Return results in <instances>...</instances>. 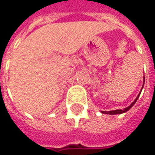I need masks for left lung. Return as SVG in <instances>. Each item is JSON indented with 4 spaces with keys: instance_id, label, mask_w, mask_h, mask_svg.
<instances>
[{
    "instance_id": "obj_1",
    "label": "left lung",
    "mask_w": 155,
    "mask_h": 155,
    "mask_svg": "<svg viewBox=\"0 0 155 155\" xmlns=\"http://www.w3.org/2000/svg\"><path fill=\"white\" fill-rule=\"evenodd\" d=\"M143 84H144V79H143ZM140 94H141V92H140ZM140 94L137 95V97L136 98V100H134L133 103L130 104V106L127 107V108H125L124 110H110V111H102V113H104V114H110V115H116V114H122V113H124V112H127L128 110H130V109L132 108L133 105H134V104L136 103V101L137 100V99H138V97H139V95H140Z\"/></svg>"
}]
</instances>
